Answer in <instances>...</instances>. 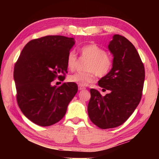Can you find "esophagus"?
Here are the masks:
<instances>
[{
    "label": "esophagus",
    "instance_id": "1",
    "mask_svg": "<svg viewBox=\"0 0 159 159\" xmlns=\"http://www.w3.org/2000/svg\"><path fill=\"white\" fill-rule=\"evenodd\" d=\"M78 89H79L80 90H85V88L84 87H82V86H78Z\"/></svg>",
    "mask_w": 159,
    "mask_h": 159
}]
</instances>
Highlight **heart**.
Segmentation results:
<instances>
[{
  "label": "heart",
  "mask_w": 159,
  "mask_h": 159,
  "mask_svg": "<svg viewBox=\"0 0 159 159\" xmlns=\"http://www.w3.org/2000/svg\"><path fill=\"white\" fill-rule=\"evenodd\" d=\"M80 53L83 57L88 58L84 69L69 76V82L80 86H87L96 80V76L103 77L110 72L112 68V59L106 51L95 43H91L82 46ZM77 63V56L74 51H70L66 58V66L69 70L75 69Z\"/></svg>",
  "instance_id": "b5f03b06"
}]
</instances>
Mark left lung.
Masks as SVG:
<instances>
[{
	"mask_svg": "<svg viewBox=\"0 0 159 159\" xmlns=\"http://www.w3.org/2000/svg\"><path fill=\"white\" fill-rule=\"evenodd\" d=\"M108 49L114 56L110 72L98 85L110 92L102 96L90 89L88 112L91 121L101 129L119 127L131 116L140 103L145 68L137 50L125 37L114 34Z\"/></svg>",
	"mask_w": 159,
	"mask_h": 159,
	"instance_id": "left-lung-1",
	"label": "left lung"
}]
</instances>
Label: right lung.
<instances>
[{
    "label": "right lung",
    "instance_id": "add662e5",
    "mask_svg": "<svg viewBox=\"0 0 159 159\" xmlns=\"http://www.w3.org/2000/svg\"><path fill=\"white\" fill-rule=\"evenodd\" d=\"M75 39L48 35L32 40L15 64L16 101L24 115L42 127L53 125L64 116L78 88L73 82L53 86L56 78L65 79L66 58Z\"/></svg>",
    "mask_w": 159,
    "mask_h": 159
}]
</instances>
